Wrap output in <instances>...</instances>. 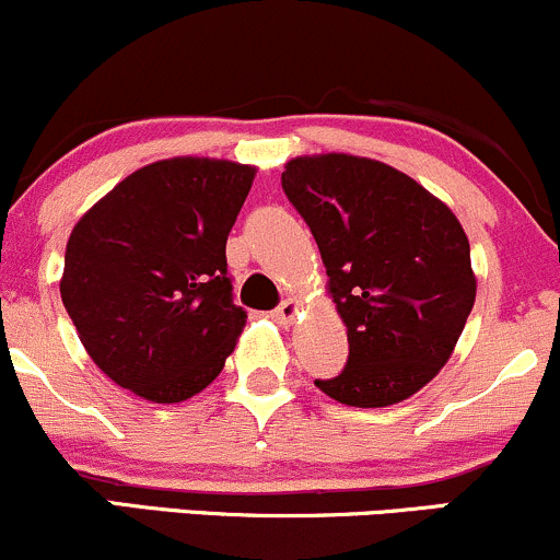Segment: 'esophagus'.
Here are the masks:
<instances>
[{"label": "esophagus", "instance_id": "1", "mask_svg": "<svg viewBox=\"0 0 560 560\" xmlns=\"http://www.w3.org/2000/svg\"><path fill=\"white\" fill-rule=\"evenodd\" d=\"M299 312H301L299 301L296 299H288V301H282L278 310L269 314V317H272L278 325H282V328H288V325H293V319L299 317Z\"/></svg>", "mask_w": 560, "mask_h": 560}]
</instances>
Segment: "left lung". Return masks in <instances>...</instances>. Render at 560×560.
Wrapping results in <instances>:
<instances>
[{
    "mask_svg": "<svg viewBox=\"0 0 560 560\" xmlns=\"http://www.w3.org/2000/svg\"><path fill=\"white\" fill-rule=\"evenodd\" d=\"M282 190L317 241L349 336L347 368L314 386L349 407L410 399L447 364L474 310L463 224L405 172L349 153L291 159Z\"/></svg>",
    "mask_w": 560,
    "mask_h": 560,
    "instance_id": "obj_1",
    "label": "left lung"
}]
</instances>
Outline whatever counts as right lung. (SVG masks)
I'll use <instances>...</instances> for the list:
<instances>
[{
	"label": "right lung",
	"mask_w": 560,
	"mask_h": 560,
	"mask_svg": "<svg viewBox=\"0 0 560 560\" xmlns=\"http://www.w3.org/2000/svg\"><path fill=\"white\" fill-rule=\"evenodd\" d=\"M256 166L179 155L118 182L79 219L60 296L86 354L155 405L203 392L246 328L228 235Z\"/></svg>",
	"instance_id": "1"
}]
</instances>
